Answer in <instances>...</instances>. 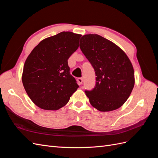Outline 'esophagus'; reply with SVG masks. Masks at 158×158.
<instances>
[{
    "label": "esophagus",
    "instance_id": "1",
    "mask_svg": "<svg viewBox=\"0 0 158 158\" xmlns=\"http://www.w3.org/2000/svg\"><path fill=\"white\" fill-rule=\"evenodd\" d=\"M77 81H78V85H81L82 84V82H83V79L82 78H78L77 79Z\"/></svg>",
    "mask_w": 158,
    "mask_h": 158
}]
</instances>
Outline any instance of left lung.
Segmentation results:
<instances>
[{"label":"left lung","mask_w":158,"mask_h":158,"mask_svg":"<svg viewBox=\"0 0 158 158\" xmlns=\"http://www.w3.org/2000/svg\"><path fill=\"white\" fill-rule=\"evenodd\" d=\"M80 48L96 76L94 88L85 91L90 104L103 112L121 107L135 85V72L125 52L98 34L83 35Z\"/></svg>","instance_id":"left-lung-1"}]
</instances>
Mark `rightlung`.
Masks as SVG:
<instances>
[{
	"mask_svg": "<svg viewBox=\"0 0 158 158\" xmlns=\"http://www.w3.org/2000/svg\"><path fill=\"white\" fill-rule=\"evenodd\" d=\"M81 35L63 31L42 40L27 56L22 83L37 107L57 110L64 106L79 87L70 74L68 59L79 47Z\"/></svg>",
	"mask_w": 158,
	"mask_h": 158,
	"instance_id": "add662e5",
	"label": "right lung"
}]
</instances>
